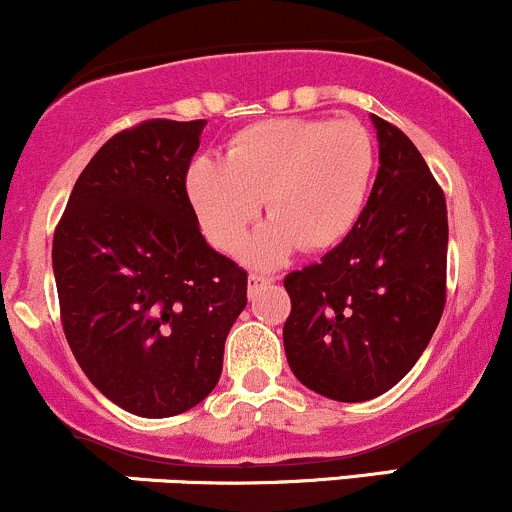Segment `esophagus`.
<instances>
[{"label":"esophagus","instance_id":"esophagus-1","mask_svg":"<svg viewBox=\"0 0 512 512\" xmlns=\"http://www.w3.org/2000/svg\"><path fill=\"white\" fill-rule=\"evenodd\" d=\"M268 283H273V278L261 276V273H251V276H249V293H256L261 285H268Z\"/></svg>","mask_w":512,"mask_h":512}]
</instances>
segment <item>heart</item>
<instances>
[{"label": "heart", "mask_w": 512, "mask_h": 512, "mask_svg": "<svg viewBox=\"0 0 512 512\" xmlns=\"http://www.w3.org/2000/svg\"><path fill=\"white\" fill-rule=\"evenodd\" d=\"M376 148L361 124L324 119H263L236 131L219 158L188 170V200L212 246L234 251L261 212L271 214L244 258L273 268L302 244L342 241L366 207Z\"/></svg>", "instance_id": "b5f03b06"}]
</instances>
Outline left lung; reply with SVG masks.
<instances>
[{"mask_svg": "<svg viewBox=\"0 0 512 512\" xmlns=\"http://www.w3.org/2000/svg\"><path fill=\"white\" fill-rule=\"evenodd\" d=\"M378 175L354 229L322 261L285 278L283 344L295 378L361 403L417 364L444 310L447 202L415 144L371 114Z\"/></svg>", "mask_w": 512, "mask_h": 512, "instance_id": "1", "label": "left lung"}]
</instances>
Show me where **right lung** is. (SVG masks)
I'll use <instances>...</instances> for the list:
<instances>
[{"mask_svg": "<svg viewBox=\"0 0 512 512\" xmlns=\"http://www.w3.org/2000/svg\"><path fill=\"white\" fill-rule=\"evenodd\" d=\"M205 119L112 136L53 236L65 339L92 386L141 417L195 408L222 376L246 271L200 232L185 190Z\"/></svg>", "mask_w": 512, "mask_h": 512, "instance_id": "1", "label": "right lung"}]
</instances>
